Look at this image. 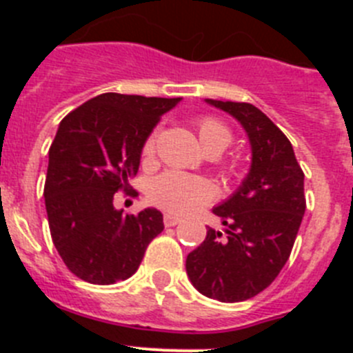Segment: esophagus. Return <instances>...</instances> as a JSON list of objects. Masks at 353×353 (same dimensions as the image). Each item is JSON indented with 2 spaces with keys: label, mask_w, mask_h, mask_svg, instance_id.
Segmentation results:
<instances>
[{
  "label": "esophagus",
  "mask_w": 353,
  "mask_h": 353,
  "mask_svg": "<svg viewBox=\"0 0 353 353\" xmlns=\"http://www.w3.org/2000/svg\"><path fill=\"white\" fill-rule=\"evenodd\" d=\"M180 223V217L179 215H173V214H164V224L166 226H176Z\"/></svg>",
  "instance_id": "34e87169"
}]
</instances>
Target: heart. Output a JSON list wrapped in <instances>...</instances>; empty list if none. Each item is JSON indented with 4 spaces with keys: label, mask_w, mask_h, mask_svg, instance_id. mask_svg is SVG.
Listing matches in <instances>:
<instances>
[{
    "label": "heart",
    "mask_w": 353,
    "mask_h": 353,
    "mask_svg": "<svg viewBox=\"0 0 353 353\" xmlns=\"http://www.w3.org/2000/svg\"><path fill=\"white\" fill-rule=\"evenodd\" d=\"M196 130L207 154H221L233 139L232 130L214 117L198 118ZM155 148H157V130H152L143 141L141 157L150 161L155 155ZM146 196L155 207L162 210L185 214L210 201L214 196V187L207 179H201V176H191L179 171H166L148 183Z\"/></svg>",
    "instance_id": "heart-1"
}]
</instances>
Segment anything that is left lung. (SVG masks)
<instances>
[{
    "instance_id": "8db88e82",
    "label": "left lung",
    "mask_w": 353,
    "mask_h": 353,
    "mask_svg": "<svg viewBox=\"0 0 353 353\" xmlns=\"http://www.w3.org/2000/svg\"><path fill=\"white\" fill-rule=\"evenodd\" d=\"M207 102L240 121L252 161L239 191L214 208L226 230L208 228L203 244L187 256V276L205 297L248 301L270 286L288 261L305 212L304 171L290 139L256 105Z\"/></svg>"
}]
</instances>
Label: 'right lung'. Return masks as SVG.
<instances>
[{
	"label": "right lung",
	"instance_id": "right-lung-1",
	"mask_svg": "<svg viewBox=\"0 0 353 353\" xmlns=\"http://www.w3.org/2000/svg\"><path fill=\"white\" fill-rule=\"evenodd\" d=\"M180 102L102 93L61 120L49 148L43 198L52 244L74 276L113 285L138 270L148 244L164 230L162 214H123L114 192H130L141 146L164 113Z\"/></svg>",
	"mask_w": 353,
	"mask_h": 353
}]
</instances>
